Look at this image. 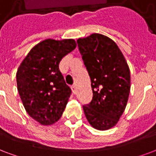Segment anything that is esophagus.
I'll list each match as a JSON object with an SVG mask.
<instances>
[{
    "mask_svg": "<svg viewBox=\"0 0 156 156\" xmlns=\"http://www.w3.org/2000/svg\"><path fill=\"white\" fill-rule=\"evenodd\" d=\"M71 90H72V92H73L74 94H76L77 92V89H76V85H74L71 86Z\"/></svg>",
    "mask_w": 156,
    "mask_h": 156,
    "instance_id": "obj_1",
    "label": "esophagus"
}]
</instances>
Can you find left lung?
<instances>
[{
  "label": "left lung",
  "mask_w": 156,
  "mask_h": 156,
  "mask_svg": "<svg viewBox=\"0 0 156 156\" xmlns=\"http://www.w3.org/2000/svg\"><path fill=\"white\" fill-rule=\"evenodd\" d=\"M77 43L93 91L90 103L83 105L85 115L95 129H110L118 123L128 100L129 67L118 45L107 36L93 34Z\"/></svg>",
  "instance_id": "8db88e82"
}]
</instances>
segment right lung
I'll use <instances>...</instances> for the list:
<instances>
[{"instance_id": "obj_1", "label": "right lung", "mask_w": 156, "mask_h": 156, "mask_svg": "<svg viewBox=\"0 0 156 156\" xmlns=\"http://www.w3.org/2000/svg\"><path fill=\"white\" fill-rule=\"evenodd\" d=\"M76 47L74 39L42 41L30 50L17 71V89L24 108L42 125L56 122L66 106L71 90L59 63Z\"/></svg>"}]
</instances>
